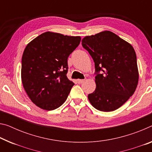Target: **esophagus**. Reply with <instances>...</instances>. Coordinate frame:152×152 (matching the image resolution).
Instances as JSON below:
<instances>
[{
	"instance_id": "esophagus-1",
	"label": "esophagus",
	"mask_w": 152,
	"mask_h": 152,
	"mask_svg": "<svg viewBox=\"0 0 152 152\" xmlns=\"http://www.w3.org/2000/svg\"><path fill=\"white\" fill-rule=\"evenodd\" d=\"M83 82H85V80H83V79H78V80H77V83L78 84H82Z\"/></svg>"
}]
</instances>
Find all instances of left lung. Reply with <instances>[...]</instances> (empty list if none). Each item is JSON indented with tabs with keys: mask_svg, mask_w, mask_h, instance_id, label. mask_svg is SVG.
<instances>
[{
	"mask_svg": "<svg viewBox=\"0 0 152 152\" xmlns=\"http://www.w3.org/2000/svg\"><path fill=\"white\" fill-rule=\"evenodd\" d=\"M82 45L92 57L97 72L96 88L88 95L89 102L102 112L117 110L133 95L138 85L134 48L108 30L85 37Z\"/></svg>",
	"mask_w": 152,
	"mask_h": 152,
	"instance_id": "8db88e82",
	"label": "left lung"
}]
</instances>
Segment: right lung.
I'll use <instances>...</instances> for the list:
<instances>
[{
    "mask_svg": "<svg viewBox=\"0 0 152 152\" xmlns=\"http://www.w3.org/2000/svg\"><path fill=\"white\" fill-rule=\"evenodd\" d=\"M80 40V37L49 31L26 47L21 60V82L29 98L38 107L53 110L66 102L74 85L66 75L67 58Z\"/></svg>",
    "mask_w": 152,
    "mask_h": 152,
    "instance_id": "obj_1",
    "label": "right lung"
}]
</instances>
